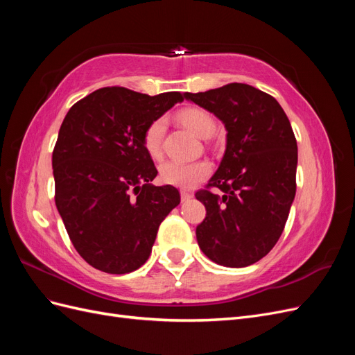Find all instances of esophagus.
<instances>
[{
	"label": "esophagus",
	"mask_w": 355,
	"mask_h": 355,
	"mask_svg": "<svg viewBox=\"0 0 355 355\" xmlns=\"http://www.w3.org/2000/svg\"><path fill=\"white\" fill-rule=\"evenodd\" d=\"M180 198L182 201H188L189 198H192V194L189 191H180Z\"/></svg>",
	"instance_id": "34e87169"
}]
</instances>
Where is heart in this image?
<instances>
[{"label":"heart","mask_w":355,"mask_h":355,"mask_svg":"<svg viewBox=\"0 0 355 355\" xmlns=\"http://www.w3.org/2000/svg\"><path fill=\"white\" fill-rule=\"evenodd\" d=\"M178 120L198 137H209L214 130L213 116L201 108H187L178 114ZM166 132V121L157 118L149 124L142 136V144L146 154L151 158H159L163 153V137ZM210 164L198 159L192 163L180 161H166L159 167V179L167 185L178 188H192L210 175Z\"/></svg>","instance_id":"obj_1"}]
</instances>
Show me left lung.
Returning <instances> with one entry per match:
<instances>
[{"mask_svg":"<svg viewBox=\"0 0 355 355\" xmlns=\"http://www.w3.org/2000/svg\"><path fill=\"white\" fill-rule=\"evenodd\" d=\"M185 98L216 115L227 128V149L197 200L207 214L197 241L209 259L249 266L271 252L283 234L296 194L297 144L271 94L231 83Z\"/></svg>","mask_w":355,"mask_h":355,"instance_id":"obj_1","label":"left lung"}]
</instances>
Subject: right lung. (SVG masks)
I'll use <instances>...</instances> for the list:
<instances>
[{"instance_id": "obj_1", "label": "right lung", "mask_w": 355, "mask_h": 355, "mask_svg": "<svg viewBox=\"0 0 355 355\" xmlns=\"http://www.w3.org/2000/svg\"><path fill=\"white\" fill-rule=\"evenodd\" d=\"M179 92L157 96L103 87L68 111L53 149L55 201L83 259L108 274L141 268L159 223L180 202L179 191L154 187L145 128L178 102Z\"/></svg>"}]
</instances>
